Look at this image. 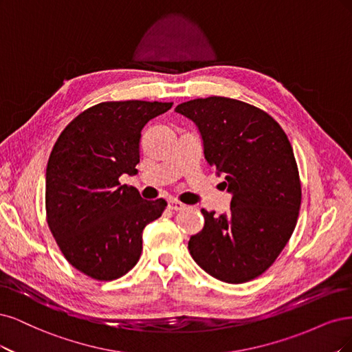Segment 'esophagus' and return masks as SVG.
Segmentation results:
<instances>
[{
  "label": "esophagus",
  "mask_w": 352,
  "mask_h": 352,
  "mask_svg": "<svg viewBox=\"0 0 352 352\" xmlns=\"http://www.w3.org/2000/svg\"><path fill=\"white\" fill-rule=\"evenodd\" d=\"M184 208L186 206L183 205V203L175 200V199H169L168 200V209H171V210H183Z\"/></svg>",
  "instance_id": "1"
}]
</instances>
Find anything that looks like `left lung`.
<instances>
[{"mask_svg": "<svg viewBox=\"0 0 352 352\" xmlns=\"http://www.w3.org/2000/svg\"><path fill=\"white\" fill-rule=\"evenodd\" d=\"M175 112L196 124L208 165L225 175L228 213L201 209L205 226L188 250L213 278L243 283L275 262L296 228L301 205L298 168L279 124L245 102L192 99Z\"/></svg>", "mask_w": 352, "mask_h": 352, "instance_id": "1", "label": "left lung"}]
</instances>
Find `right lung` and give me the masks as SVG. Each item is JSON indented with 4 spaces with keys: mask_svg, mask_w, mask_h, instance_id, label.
I'll return each mask as SVG.
<instances>
[{
    "mask_svg": "<svg viewBox=\"0 0 352 352\" xmlns=\"http://www.w3.org/2000/svg\"><path fill=\"white\" fill-rule=\"evenodd\" d=\"M173 102H102L77 116L54 144L45 203L54 238L85 275L112 280L139 262L144 226L164 199L144 200L120 178L138 174L142 130Z\"/></svg>",
    "mask_w": 352,
    "mask_h": 352,
    "instance_id": "obj_1",
    "label": "right lung"
}]
</instances>
